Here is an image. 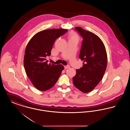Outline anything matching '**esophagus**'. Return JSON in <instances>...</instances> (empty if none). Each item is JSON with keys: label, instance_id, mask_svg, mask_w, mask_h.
Returning a JSON list of instances; mask_svg holds the SVG:
<instances>
[{"label": "esophagus", "instance_id": "1", "mask_svg": "<svg viewBox=\"0 0 130 130\" xmlns=\"http://www.w3.org/2000/svg\"><path fill=\"white\" fill-rule=\"evenodd\" d=\"M64 68L65 69H68L69 68H70V65H66V66H64Z\"/></svg>", "mask_w": 130, "mask_h": 130}]
</instances>
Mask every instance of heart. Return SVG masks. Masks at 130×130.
Segmentation results:
<instances>
[{
  "label": "heart",
  "instance_id": "b5f03b06",
  "mask_svg": "<svg viewBox=\"0 0 130 130\" xmlns=\"http://www.w3.org/2000/svg\"><path fill=\"white\" fill-rule=\"evenodd\" d=\"M77 39H78L77 36L76 35V34L75 33L72 32L70 34V37H69V40L70 39H75V40H77Z\"/></svg>",
  "mask_w": 130,
  "mask_h": 130
}]
</instances>
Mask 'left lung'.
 <instances>
[{
  "instance_id": "1",
  "label": "left lung",
  "mask_w": 130,
  "mask_h": 130,
  "mask_svg": "<svg viewBox=\"0 0 130 130\" xmlns=\"http://www.w3.org/2000/svg\"><path fill=\"white\" fill-rule=\"evenodd\" d=\"M75 29L83 38L79 58L84 63L82 67L76 70L73 83L83 93H89L103 78L107 68V53L103 42L96 35L79 27Z\"/></svg>"
}]
</instances>
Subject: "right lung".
Listing matches in <instances>:
<instances>
[{
  "label": "right lung",
  "instance_id": "1",
  "mask_svg": "<svg viewBox=\"0 0 130 130\" xmlns=\"http://www.w3.org/2000/svg\"><path fill=\"white\" fill-rule=\"evenodd\" d=\"M67 31V29H54L39 31L26 46L24 57L25 71L32 85L38 90L45 91L54 86L64 68L61 64H48L46 57L51 55L56 39Z\"/></svg>",
  "mask_w": 130,
  "mask_h": 130
}]
</instances>
